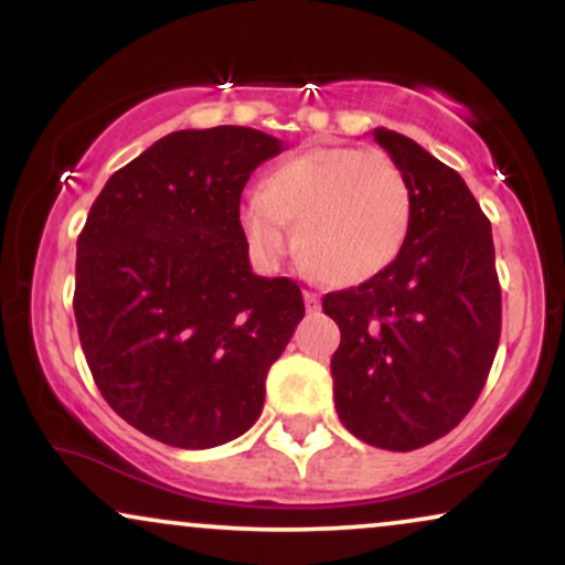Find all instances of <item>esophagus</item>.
I'll return each instance as SVG.
<instances>
[{"label": "esophagus", "mask_w": 565, "mask_h": 565, "mask_svg": "<svg viewBox=\"0 0 565 565\" xmlns=\"http://www.w3.org/2000/svg\"><path fill=\"white\" fill-rule=\"evenodd\" d=\"M302 300H305V308H308V310H319L321 308V300H319V295H316V291L305 289Z\"/></svg>", "instance_id": "obj_1"}]
</instances>
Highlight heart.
I'll return each mask as SVG.
<instances>
[{
    "label": "heart",
    "instance_id": "heart-1",
    "mask_svg": "<svg viewBox=\"0 0 565 565\" xmlns=\"http://www.w3.org/2000/svg\"><path fill=\"white\" fill-rule=\"evenodd\" d=\"M412 188L401 167L380 151L313 146L278 161L260 193L238 204V228L263 268L297 252L334 287L369 281L404 249L412 228Z\"/></svg>",
    "mask_w": 565,
    "mask_h": 565
}]
</instances>
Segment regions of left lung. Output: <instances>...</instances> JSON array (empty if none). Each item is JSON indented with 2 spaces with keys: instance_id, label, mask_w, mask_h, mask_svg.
Here are the masks:
<instances>
[{
  "instance_id": "obj_1",
  "label": "left lung",
  "mask_w": 565,
  "mask_h": 565,
  "mask_svg": "<svg viewBox=\"0 0 565 565\" xmlns=\"http://www.w3.org/2000/svg\"><path fill=\"white\" fill-rule=\"evenodd\" d=\"M412 188V228L369 281L323 297L340 327L334 406L364 444L412 451L481 395L502 332L491 223L465 180L406 135L374 129Z\"/></svg>"
}]
</instances>
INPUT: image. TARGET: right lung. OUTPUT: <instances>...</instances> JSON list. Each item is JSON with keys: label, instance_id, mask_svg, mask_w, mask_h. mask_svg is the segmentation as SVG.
Instances as JSON below:
<instances>
[{"label": "right lung", "instance_id": "right-lung-1", "mask_svg": "<svg viewBox=\"0 0 565 565\" xmlns=\"http://www.w3.org/2000/svg\"><path fill=\"white\" fill-rule=\"evenodd\" d=\"M281 151L260 129H180L108 178L79 233L84 359L108 406L161 444L249 430L305 316L291 278L252 274L238 228L246 180Z\"/></svg>", "mask_w": 565, "mask_h": 565}]
</instances>
